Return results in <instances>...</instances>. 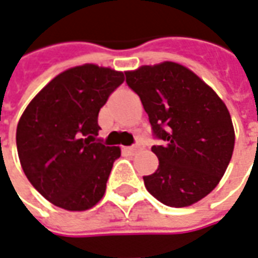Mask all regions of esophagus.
Returning <instances> with one entry per match:
<instances>
[{
  "label": "esophagus",
  "mask_w": 258,
  "mask_h": 258,
  "mask_svg": "<svg viewBox=\"0 0 258 258\" xmlns=\"http://www.w3.org/2000/svg\"><path fill=\"white\" fill-rule=\"evenodd\" d=\"M141 148H143V144H140V143H137L136 145H133V147H127L125 148V151L128 152V154H137L138 151H141Z\"/></svg>",
  "instance_id": "esophagus-1"
}]
</instances>
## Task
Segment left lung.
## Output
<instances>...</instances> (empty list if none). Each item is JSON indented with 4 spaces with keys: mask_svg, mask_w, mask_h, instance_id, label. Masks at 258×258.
<instances>
[{
    "mask_svg": "<svg viewBox=\"0 0 258 258\" xmlns=\"http://www.w3.org/2000/svg\"><path fill=\"white\" fill-rule=\"evenodd\" d=\"M140 96L154 134L158 169L144 176L147 190L171 208H186L216 188L234 150L227 107L198 75L175 62L144 64L125 72Z\"/></svg>",
    "mask_w": 258,
    "mask_h": 258,
    "instance_id": "left-lung-1",
    "label": "left lung"
}]
</instances>
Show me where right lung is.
Returning <instances> with one entry per match:
<instances>
[{
    "label": "right lung",
    "instance_id": "obj_1",
    "mask_svg": "<svg viewBox=\"0 0 258 258\" xmlns=\"http://www.w3.org/2000/svg\"><path fill=\"white\" fill-rule=\"evenodd\" d=\"M124 73L85 63L59 73L26 106L17 150L28 180L46 201L70 212L101 201L120 147L97 138L99 111Z\"/></svg>",
    "mask_w": 258,
    "mask_h": 258
}]
</instances>
